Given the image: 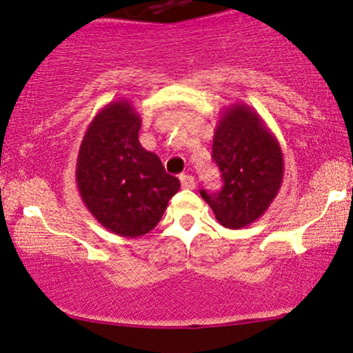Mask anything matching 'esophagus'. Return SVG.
Listing matches in <instances>:
<instances>
[{
    "mask_svg": "<svg viewBox=\"0 0 353 353\" xmlns=\"http://www.w3.org/2000/svg\"><path fill=\"white\" fill-rule=\"evenodd\" d=\"M180 181H181V187H183V188H193V187H195V178H193L192 175H187V173L180 175Z\"/></svg>",
    "mask_w": 353,
    "mask_h": 353,
    "instance_id": "1",
    "label": "esophagus"
}]
</instances>
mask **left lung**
Segmentation results:
<instances>
[{
    "instance_id": "left-lung-1",
    "label": "left lung",
    "mask_w": 353,
    "mask_h": 353,
    "mask_svg": "<svg viewBox=\"0 0 353 353\" xmlns=\"http://www.w3.org/2000/svg\"><path fill=\"white\" fill-rule=\"evenodd\" d=\"M213 160L223 187L200 195L220 225L240 230L259 220L279 195L283 180V153L260 114L245 103L221 113L213 134Z\"/></svg>"
}]
</instances>
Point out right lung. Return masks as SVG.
Wrapping results in <instances>:
<instances>
[{"mask_svg": "<svg viewBox=\"0 0 353 353\" xmlns=\"http://www.w3.org/2000/svg\"><path fill=\"white\" fill-rule=\"evenodd\" d=\"M140 128L132 103H108L91 120L77 160V187L85 207L101 227L126 239L155 228L180 190V180L140 145Z\"/></svg>", "mask_w": 353, "mask_h": 353, "instance_id": "obj_1", "label": "right lung"}]
</instances>
